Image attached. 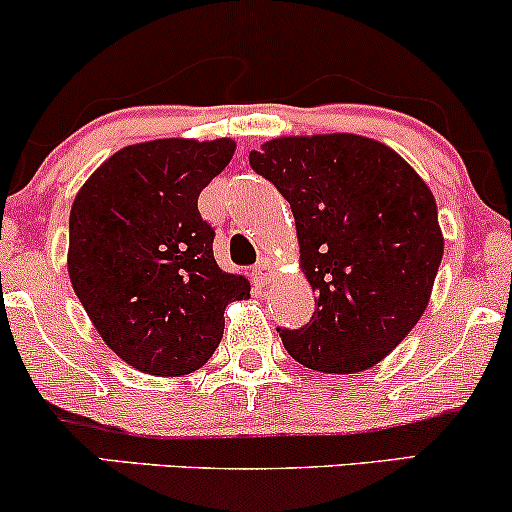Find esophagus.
I'll return each instance as SVG.
<instances>
[{
  "label": "esophagus",
  "instance_id": "34e87169",
  "mask_svg": "<svg viewBox=\"0 0 512 512\" xmlns=\"http://www.w3.org/2000/svg\"><path fill=\"white\" fill-rule=\"evenodd\" d=\"M252 274H255L257 281H269L274 276V264L269 260H260L255 264V269H252Z\"/></svg>",
  "mask_w": 512,
  "mask_h": 512
}]
</instances>
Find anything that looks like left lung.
<instances>
[{"instance_id": "obj_1", "label": "left lung", "mask_w": 512, "mask_h": 512, "mask_svg": "<svg viewBox=\"0 0 512 512\" xmlns=\"http://www.w3.org/2000/svg\"><path fill=\"white\" fill-rule=\"evenodd\" d=\"M250 166L291 204L315 313L279 330L322 373L373 368L424 315L443 260L433 192L395 149L361 134L279 137Z\"/></svg>"}]
</instances>
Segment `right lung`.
<instances>
[{
	"mask_svg": "<svg viewBox=\"0 0 512 512\" xmlns=\"http://www.w3.org/2000/svg\"><path fill=\"white\" fill-rule=\"evenodd\" d=\"M236 151L233 139H154L115 151L69 214L67 269L103 342L149 375L202 368L223 337V310L250 281L214 260L199 192Z\"/></svg>",
	"mask_w": 512,
	"mask_h": 512,
	"instance_id": "add662e5",
	"label": "right lung"
}]
</instances>
